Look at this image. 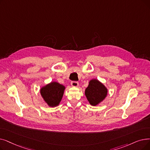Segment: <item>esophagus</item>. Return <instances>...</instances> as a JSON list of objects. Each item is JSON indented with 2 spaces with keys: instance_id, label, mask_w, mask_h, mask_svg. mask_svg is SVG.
I'll return each mask as SVG.
<instances>
[{
  "instance_id": "1",
  "label": "esophagus",
  "mask_w": 150,
  "mask_h": 150,
  "mask_svg": "<svg viewBox=\"0 0 150 150\" xmlns=\"http://www.w3.org/2000/svg\"><path fill=\"white\" fill-rule=\"evenodd\" d=\"M71 86H73V87H78L79 85V82H77V81H71Z\"/></svg>"
}]
</instances>
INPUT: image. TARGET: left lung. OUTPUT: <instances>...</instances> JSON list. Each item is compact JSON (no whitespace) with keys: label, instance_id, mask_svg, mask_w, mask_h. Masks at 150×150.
<instances>
[{"label":"left lung","instance_id":"8db88e82","mask_svg":"<svg viewBox=\"0 0 150 150\" xmlns=\"http://www.w3.org/2000/svg\"><path fill=\"white\" fill-rule=\"evenodd\" d=\"M84 94L90 105L96 106L106 98L108 89L97 79H92L89 81Z\"/></svg>","mask_w":150,"mask_h":150}]
</instances>
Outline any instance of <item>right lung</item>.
<instances>
[{
	"label": "right lung",
	"mask_w": 150,
	"mask_h": 150,
	"mask_svg": "<svg viewBox=\"0 0 150 150\" xmlns=\"http://www.w3.org/2000/svg\"><path fill=\"white\" fill-rule=\"evenodd\" d=\"M66 87L56 81L42 86L40 89L41 96L45 102L50 107H55L59 105L62 99Z\"/></svg>",
	"instance_id": "add662e5"
}]
</instances>
